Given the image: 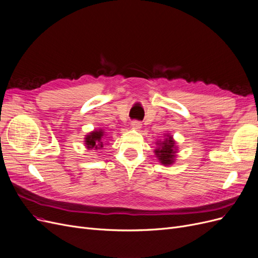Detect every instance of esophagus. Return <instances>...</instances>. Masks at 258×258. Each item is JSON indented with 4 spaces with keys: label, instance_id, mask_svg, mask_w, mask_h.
<instances>
[{
    "label": "esophagus",
    "instance_id": "esophagus-1",
    "mask_svg": "<svg viewBox=\"0 0 258 258\" xmlns=\"http://www.w3.org/2000/svg\"><path fill=\"white\" fill-rule=\"evenodd\" d=\"M131 125H132V127H133V128H136V130H138V128H140V127H141V122H140V121H137V120H134V121H132Z\"/></svg>",
    "mask_w": 258,
    "mask_h": 258
}]
</instances>
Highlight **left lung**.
I'll return each instance as SVG.
<instances>
[{"mask_svg": "<svg viewBox=\"0 0 258 258\" xmlns=\"http://www.w3.org/2000/svg\"><path fill=\"white\" fill-rule=\"evenodd\" d=\"M159 147L155 150V154L159 157L162 164L164 165H170L174 161V153H176V147H174V141L172 140L171 136H168L163 143L157 144Z\"/></svg>", "mask_w": 258, "mask_h": 258, "instance_id": "8db88e82", "label": "left lung"}]
</instances>
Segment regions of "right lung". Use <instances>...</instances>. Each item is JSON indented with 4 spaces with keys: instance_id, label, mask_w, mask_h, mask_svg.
Returning a JSON list of instances; mask_svg holds the SVG:
<instances>
[{
    "instance_id": "obj_1",
    "label": "right lung",
    "mask_w": 258,
    "mask_h": 258,
    "mask_svg": "<svg viewBox=\"0 0 258 258\" xmlns=\"http://www.w3.org/2000/svg\"><path fill=\"white\" fill-rule=\"evenodd\" d=\"M104 132L102 130L95 131L90 133V135L87 136L86 138V145L88 149H93V148H102L104 144Z\"/></svg>"
}]
</instances>
